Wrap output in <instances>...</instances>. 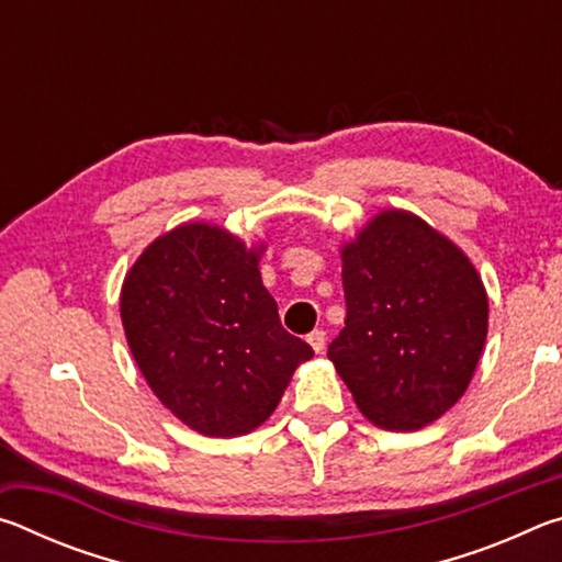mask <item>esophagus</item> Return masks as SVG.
<instances>
[{
	"label": "esophagus",
	"instance_id": "34e87169",
	"mask_svg": "<svg viewBox=\"0 0 562 562\" xmlns=\"http://www.w3.org/2000/svg\"><path fill=\"white\" fill-rule=\"evenodd\" d=\"M307 341H310V347L317 351V355H322V351H325V345H327V335L322 329H315V331H310V335H307Z\"/></svg>",
	"mask_w": 562,
	"mask_h": 562
}]
</instances>
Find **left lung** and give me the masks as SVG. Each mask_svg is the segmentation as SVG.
<instances>
[{
    "label": "left lung",
    "instance_id": "1",
    "mask_svg": "<svg viewBox=\"0 0 562 562\" xmlns=\"http://www.w3.org/2000/svg\"><path fill=\"white\" fill-rule=\"evenodd\" d=\"M345 329L327 357L369 422L416 431L459 402L488 331L486 288L449 237L406 211L341 245Z\"/></svg>",
    "mask_w": 562,
    "mask_h": 562
}]
</instances>
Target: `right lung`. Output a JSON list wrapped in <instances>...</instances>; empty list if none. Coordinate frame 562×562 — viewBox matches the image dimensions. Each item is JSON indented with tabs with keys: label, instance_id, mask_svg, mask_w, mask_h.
I'll return each mask as SVG.
<instances>
[{
	"label": "right lung",
	"instance_id": "obj_1",
	"mask_svg": "<svg viewBox=\"0 0 562 562\" xmlns=\"http://www.w3.org/2000/svg\"><path fill=\"white\" fill-rule=\"evenodd\" d=\"M265 245L207 223L156 237L121 288L140 374L180 422L215 439L258 429L312 347L282 329L260 278Z\"/></svg>",
	"mask_w": 562,
	"mask_h": 562
}]
</instances>
